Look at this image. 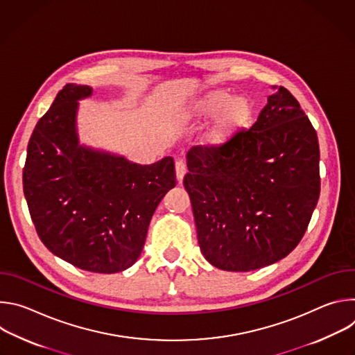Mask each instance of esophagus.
<instances>
[{
	"label": "esophagus",
	"mask_w": 355,
	"mask_h": 355,
	"mask_svg": "<svg viewBox=\"0 0 355 355\" xmlns=\"http://www.w3.org/2000/svg\"><path fill=\"white\" fill-rule=\"evenodd\" d=\"M185 173H187V166H185V163H184L182 160L175 162V174H177V178H178L180 182H182V178H184Z\"/></svg>",
	"instance_id": "34e87169"
}]
</instances>
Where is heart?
Wrapping results in <instances>:
<instances>
[{
  "instance_id": "obj_1",
  "label": "heart",
  "mask_w": 355,
  "mask_h": 355,
  "mask_svg": "<svg viewBox=\"0 0 355 355\" xmlns=\"http://www.w3.org/2000/svg\"><path fill=\"white\" fill-rule=\"evenodd\" d=\"M256 107L245 95H233L227 89H214L200 98L193 107V115L202 119L215 118L207 133L209 146H222L244 129L254 116Z\"/></svg>"
}]
</instances>
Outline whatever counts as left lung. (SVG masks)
<instances>
[{"instance_id":"8db88e82","label":"left lung","mask_w":355,"mask_h":355,"mask_svg":"<svg viewBox=\"0 0 355 355\" xmlns=\"http://www.w3.org/2000/svg\"><path fill=\"white\" fill-rule=\"evenodd\" d=\"M319 141L284 87L248 130L187 153L189 195L202 254L225 271L274 264L305 234L320 195Z\"/></svg>"}]
</instances>
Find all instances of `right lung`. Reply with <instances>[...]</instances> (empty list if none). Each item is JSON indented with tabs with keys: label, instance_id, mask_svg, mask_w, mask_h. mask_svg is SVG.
Wrapping results in <instances>:
<instances>
[{
	"label": "right lung",
	"instance_id": "add662e5",
	"mask_svg": "<svg viewBox=\"0 0 355 355\" xmlns=\"http://www.w3.org/2000/svg\"><path fill=\"white\" fill-rule=\"evenodd\" d=\"M88 85L67 84L28 144L24 193L43 244L77 268L114 274L143 250L160 200L177 184L174 160L137 164L80 144L78 101Z\"/></svg>",
	"mask_w": 355,
	"mask_h": 355
}]
</instances>
